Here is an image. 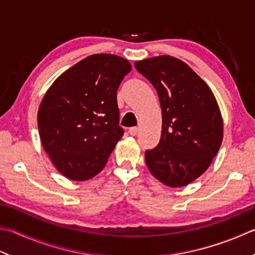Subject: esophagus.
<instances>
[{
  "mask_svg": "<svg viewBox=\"0 0 255 255\" xmlns=\"http://www.w3.org/2000/svg\"><path fill=\"white\" fill-rule=\"evenodd\" d=\"M137 132H138V128H136V127H133V128H128V133L131 134V135H136L137 134Z\"/></svg>",
  "mask_w": 255,
  "mask_h": 255,
  "instance_id": "34e87169",
  "label": "esophagus"
}]
</instances>
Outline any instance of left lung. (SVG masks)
Wrapping results in <instances>:
<instances>
[{
  "mask_svg": "<svg viewBox=\"0 0 255 255\" xmlns=\"http://www.w3.org/2000/svg\"><path fill=\"white\" fill-rule=\"evenodd\" d=\"M134 65L154 86L162 109L161 138L145 152L147 169L166 186L190 184L208 170L223 140L217 99L209 85L174 56H154Z\"/></svg>",
  "mask_w": 255,
  "mask_h": 255,
  "instance_id": "left-lung-1",
  "label": "left lung"
}]
</instances>
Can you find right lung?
<instances>
[{"label": "right lung", "instance_id": "1", "mask_svg": "<svg viewBox=\"0 0 255 255\" xmlns=\"http://www.w3.org/2000/svg\"><path fill=\"white\" fill-rule=\"evenodd\" d=\"M132 66L121 56L93 54L57 78L42 99L37 126L57 171L86 181L104 169L123 136L117 91Z\"/></svg>", "mask_w": 255, "mask_h": 255}]
</instances>
